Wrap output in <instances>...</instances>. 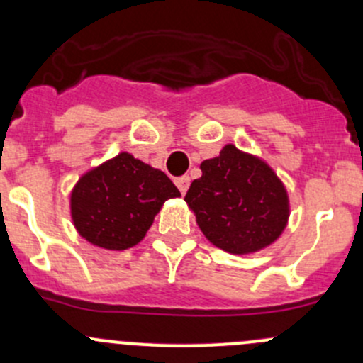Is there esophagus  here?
I'll return each instance as SVG.
<instances>
[{"label": "esophagus", "mask_w": 363, "mask_h": 363, "mask_svg": "<svg viewBox=\"0 0 363 363\" xmlns=\"http://www.w3.org/2000/svg\"><path fill=\"white\" fill-rule=\"evenodd\" d=\"M175 186H177L179 191L184 195V193L188 191V188H189V177H188V175H182V177L175 179Z\"/></svg>", "instance_id": "esophagus-1"}]
</instances>
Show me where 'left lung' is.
<instances>
[{"label":"left lung","mask_w":363,"mask_h":363,"mask_svg":"<svg viewBox=\"0 0 363 363\" xmlns=\"http://www.w3.org/2000/svg\"><path fill=\"white\" fill-rule=\"evenodd\" d=\"M184 200L214 246L247 255L272 244L288 221V195L263 161L226 145L200 164Z\"/></svg>","instance_id":"8db88e82"}]
</instances>
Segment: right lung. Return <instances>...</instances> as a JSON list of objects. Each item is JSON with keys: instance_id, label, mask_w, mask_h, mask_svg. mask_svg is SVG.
<instances>
[{"instance_id": "1", "label": "right lung", "mask_w": 363, "mask_h": 363, "mask_svg": "<svg viewBox=\"0 0 363 363\" xmlns=\"http://www.w3.org/2000/svg\"><path fill=\"white\" fill-rule=\"evenodd\" d=\"M174 182L128 152L87 172L72 193V218L80 235L104 250L123 251L144 239Z\"/></svg>"}]
</instances>
